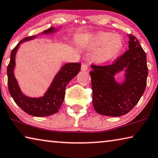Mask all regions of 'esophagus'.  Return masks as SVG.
Returning a JSON list of instances; mask_svg holds the SVG:
<instances>
[{
    "mask_svg": "<svg viewBox=\"0 0 158 158\" xmlns=\"http://www.w3.org/2000/svg\"><path fill=\"white\" fill-rule=\"evenodd\" d=\"M89 68V65L87 63H83L81 67V69L82 71H86Z\"/></svg>",
    "mask_w": 158,
    "mask_h": 158,
    "instance_id": "1",
    "label": "esophagus"
}]
</instances>
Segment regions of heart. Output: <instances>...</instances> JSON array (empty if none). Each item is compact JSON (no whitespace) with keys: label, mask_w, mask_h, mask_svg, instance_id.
I'll use <instances>...</instances> for the list:
<instances>
[{"label":"heart","mask_w":158,"mask_h":158,"mask_svg":"<svg viewBox=\"0 0 158 158\" xmlns=\"http://www.w3.org/2000/svg\"><path fill=\"white\" fill-rule=\"evenodd\" d=\"M123 40L117 34L100 32L93 37L90 49L95 50L91 56L92 60L99 64L111 62L121 52Z\"/></svg>","instance_id":"1"}]
</instances>
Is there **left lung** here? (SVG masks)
I'll return each instance as SVG.
<instances>
[{"mask_svg": "<svg viewBox=\"0 0 158 158\" xmlns=\"http://www.w3.org/2000/svg\"><path fill=\"white\" fill-rule=\"evenodd\" d=\"M129 49L111 65H92L90 72L93 104L96 112L107 116H121L132 110L146 86L148 67L146 53L137 37L128 35ZM125 69V80L118 84L114 74Z\"/></svg>", "mask_w": 158, "mask_h": 158, "instance_id": "8db88e82", "label": "left lung"}]
</instances>
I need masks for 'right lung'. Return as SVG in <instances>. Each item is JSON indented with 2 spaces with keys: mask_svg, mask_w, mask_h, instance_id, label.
I'll use <instances>...</instances> for the list:
<instances>
[{
  "mask_svg": "<svg viewBox=\"0 0 158 158\" xmlns=\"http://www.w3.org/2000/svg\"><path fill=\"white\" fill-rule=\"evenodd\" d=\"M56 31L53 27L42 32V34H50ZM35 35L23 38L12 50L10 61L7 69L8 90L15 103L29 115L37 117L48 116L58 111L65 98V87L68 83L79 73L80 63H70L64 65L53 79L52 84L44 96L40 98H29L23 95L15 79L14 69L15 67L16 53L22 42L31 40Z\"/></svg>",
  "mask_w": 158,
  "mask_h": 158,
  "instance_id": "right-lung-1",
  "label": "right lung"
}]
</instances>
